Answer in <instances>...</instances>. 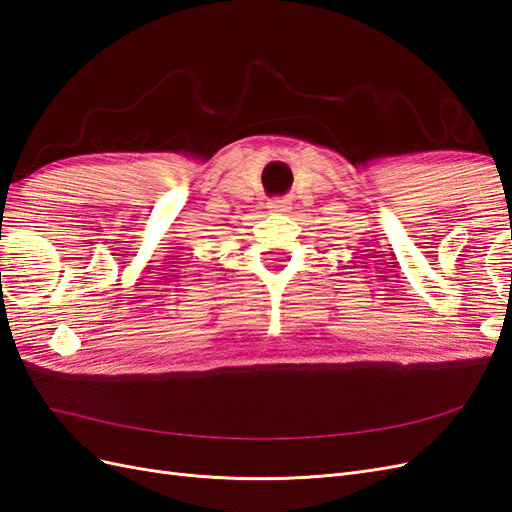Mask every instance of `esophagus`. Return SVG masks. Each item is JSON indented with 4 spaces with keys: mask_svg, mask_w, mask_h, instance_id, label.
<instances>
[{
    "mask_svg": "<svg viewBox=\"0 0 512 512\" xmlns=\"http://www.w3.org/2000/svg\"><path fill=\"white\" fill-rule=\"evenodd\" d=\"M267 209L275 215H282V213H288L290 211V200L286 198H273L267 203Z\"/></svg>",
    "mask_w": 512,
    "mask_h": 512,
    "instance_id": "1",
    "label": "esophagus"
}]
</instances>
